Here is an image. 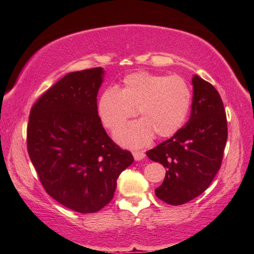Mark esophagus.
Segmentation results:
<instances>
[{"mask_svg": "<svg viewBox=\"0 0 254 254\" xmlns=\"http://www.w3.org/2000/svg\"><path fill=\"white\" fill-rule=\"evenodd\" d=\"M133 157L135 160H142L145 157V154L143 150H134Z\"/></svg>", "mask_w": 254, "mask_h": 254, "instance_id": "obj_1", "label": "esophagus"}]
</instances>
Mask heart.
<instances>
[{
	"label": "heart",
	"instance_id": "1",
	"mask_svg": "<svg viewBox=\"0 0 254 254\" xmlns=\"http://www.w3.org/2000/svg\"><path fill=\"white\" fill-rule=\"evenodd\" d=\"M191 106V91L186 80L177 75L164 76L138 72L124 77L122 87L106 89L97 102V113L104 127L116 131L127 119L141 120L123 127L116 139L126 146H143L154 133L169 137L185 123Z\"/></svg>",
	"mask_w": 254,
	"mask_h": 254
}]
</instances>
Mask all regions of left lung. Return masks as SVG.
<instances>
[{"instance_id": "obj_1", "label": "left lung", "mask_w": 254, "mask_h": 254, "mask_svg": "<svg viewBox=\"0 0 254 254\" xmlns=\"http://www.w3.org/2000/svg\"><path fill=\"white\" fill-rule=\"evenodd\" d=\"M191 116L185 127L153 149L149 159L163 165L166 177L156 196L170 205L190 202L212 183L222 166L227 118L214 86L194 75Z\"/></svg>"}]
</instances>
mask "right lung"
<instances>
[{
  "mask_svg": "<svg viewBox=\"0 0 254 254\" xmlns=\"http://www.w3.org/2000/svg\"><path fill=\"white\" fill-rule=\"evenodd\" d=\"M101 67L66 74L31 107L27 149L42 187L63 206L87 214L113 198L134 158L108 136L97 113Z\"/></svg>",
  "mask_w": 254,
  "mask_h": 254,
  "instance_id": "add662e5",
  "label": "right lung"
}]
</instances>
